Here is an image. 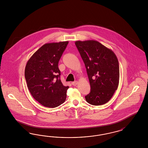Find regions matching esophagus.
Masks as SVG:
<instances>
[{
    "label": "esophagus",
    "instance_id": "esophagus-1",
    "mask_svg": "<svg viewBox=\"0 0 148 148\" xmlns=\"http://www.w3.org/2000/svg\"><path fill=\"white\" fill-rule=\"evenodd\" d=\"M77 84H78V82H77V81H75V82H72V85H73V86H76Z\"/></svg>",
    "mask_w": 148,
    "mask_h": 148
}]
</instances>
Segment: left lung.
<instances>
[{"label":"left lung","instance_id":"obj_1","mask_svg":"<svg viewBox=\"0 0 148 148\" xmlns=\"http://www.w3.org/2000/svg\"><path fill=\"white\" fill-rule=\"evenodd\" d=\"M86 69L91 91L85 96L93 106L107 103L117 89L119 65L114 52L95 40L75 42Z\"/></svg>","mask_w":148,"mask_h":148}]
</instances>
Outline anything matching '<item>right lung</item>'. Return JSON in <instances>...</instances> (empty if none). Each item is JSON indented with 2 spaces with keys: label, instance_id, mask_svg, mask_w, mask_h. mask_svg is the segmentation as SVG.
<instances>
[{
  "label": "right lung",
  "instance_id": "right-lung-1",
  "mask_svg": "<svg viewBox=\"0 0 148 148\" xmlns=\"http://www.w3.org/2000/svg\"><path fill=\"white\" fill-rule=\"evenodd\" d=\"M68 42L45 44L27 63L25 76L28 90L36 101L45 107H57L66 99L69 86L62 83L58 64Z\"/></svg>",
  "mask_w": 148,
  "mask_h": 148
}]
</instances>
